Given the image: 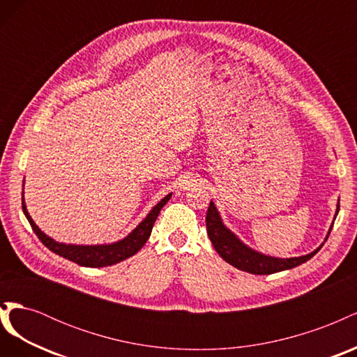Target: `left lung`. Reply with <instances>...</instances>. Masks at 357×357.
Returning a JSON list of instances; mask_svg holds the SVG:
<instances>
[{
	"instance_id": "left-lung-1",
	"label": "left lung",
	"mask_w": 357,
	"mask_h": 357,
	"mask_svg": "<svg viewBox=\"0 0 357 357\" xmlns=\"http://www.w3.org/2000/svg\"><path fill=\"white\" fill-rule=\"evenodd\" d=\"M338 210H340V204L337 207V213H335V218H337ZM205 223H207V234L213 243V247L215 248V252L220 255V257L225 259V261L231 264L232 266L241 269V271L257 274V275H268V274H274L278 271H284V269L295 268L301 264L310 261V259L314 256L323 245L321 244L317 250H314L310 255L299 256V257H290V259H277V257L257 253V252L252 250V248H248L245 244H243L222 223L220 215H219L218 210H215L213 201L210 202L207 218H205ZM332 226L328 232L326 240L329 238Z\"/></svg>"
}]
</instances>
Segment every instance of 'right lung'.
I'll return each instance as SVG.
<instances>
[{"instance_id":"obj_1","label":"right lung","mask_w":357,"mask_h":357,"mask_svg":"<svg viewBox=\"0 0 357 357\" xmlns=\"http://www.w3.org/2000/svg\"><path fill=\"white\" fill-rule=\"evenodd\" d=\"M171 193L162 199L158 205H155L153 210L147 214V218L139 223L137 228L129 234L126 238L113 243V244H104V245H73V244H62L52 240L50 236L43 234L38 226L31 219L29 213L26 211V205L22 198V210L26 215V219L31 225L32 231L36 232L38 240L45 244L50 252L56 253L62 257L68 259L71 262H75L82 266H91V268H101V266H109L114 265L117 262L123 261V259L131 257L135 255L139 248H142L146 241L149 240L150 234H152V228L158 219V215L162 210V207L169 201Z\"/></svg>"}]
</instances>
